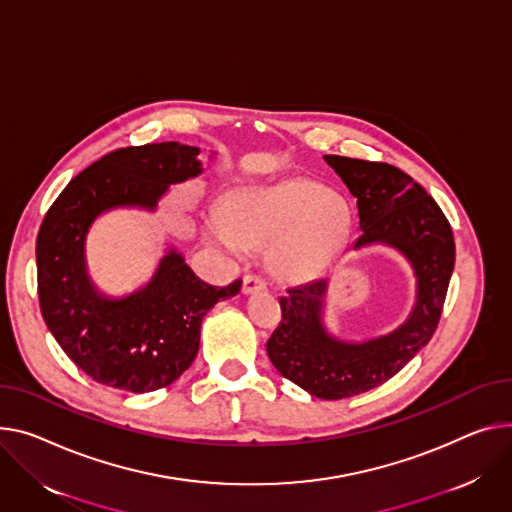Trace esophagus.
<instances>
[{"label":"esophagus","instance_id":"34e87169","mask_svg":"<svg viewBox=\"0 0 512 512\" xmlns=\"http://www.w3.org/2000/svg\"><path fill=\"white\" fill-rule=\"evenodd\" d=\"M265 288H267V284H265V282H263V278H259V276L249 274V276H245V278H243V292H245V294L261 292V290H265Z\"/></svg>","mask_w":512,"mask_h":512}]
</instances>
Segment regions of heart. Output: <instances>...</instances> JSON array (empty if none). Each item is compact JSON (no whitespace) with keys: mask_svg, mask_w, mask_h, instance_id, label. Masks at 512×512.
Returning a JSON list of instances; mask_svg holds the SVG:
<instances>
[{"mask_svg":"<svg viewBox=\"0 0 512 512\" xmlns=\"http://www.w3.org/2000/svg\"><path fill=\"white\" fill-rule=\"evenodd\" d=\"M346 203L311 179L228 193L212 234L232 253L269 249V267L284 282H306L344 247Z\"/></svg>","mask_w":512,"mask_h":512,"instance_id":"1","label":"heart"}]
</instances>
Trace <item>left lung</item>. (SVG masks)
<instances>
[{
  "label": "left lung",
  "mask_w": 512,
  "mask_h": 512,
  "mask_svg": "<svg viewBox=\"0 0 512 512\" xmlns=\"http://www.w3.org/2000/svg\"><path fill=\"white\" fill-rule=\"evenodd\" d=\"M325 160L358 199L362 236L356 247L393 245L412 261L418 278L412 317L366 344H344L325 333V280L290 288L280 298L282 321L265 346L271 364L319 399H344L383 385L430 342L455 267V238L438 203L401 168L348 156Z\"/></svg>",
  "instance_id": "left-lung-1"
}]
</instances>
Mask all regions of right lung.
<instances>
[{
  "label": "right lung",
  "mask_w": 512,
  "mask_h": 512,
  "mask_svg": "<svg viewBox=\"0 0 512 512\" xmlns=\"http://www.w3.org/2000/svg\"><path fill=\"white\" fill-rule=\"evenodd\" d=\"M197 148L177 142L127 146L84 168L53 206L37 236V284L43 319L61 350L100 385L146 393L168 387L191 366L201 319L241 290L201 282L170 251L138 294L107 300L84 269V236L92 220L115 206L154 208L170 183L201 173Z\"/></svg>",
  "instance_id": "add662e5"
}]
</instances>
